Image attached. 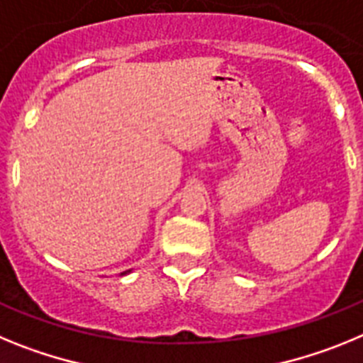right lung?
I'll use <instances>...</instances> for the list:
<instances>
[{
  "label": "right lung",
  "mask_w": 363,
  "mask_h": 363,
  "mask_svg": "<svg viewBox=\"0 0 363 363\" xmlns=\"http://www.w3.org/2000/svg\"><path fill=\"white\" fill-rule=\"evenodd\" d=\"M130 271H133V269H129V271H123V272H121V277H123V274H129Z\"/></svg>",
  "instance_id": "obj_1"
}]
</instances>
